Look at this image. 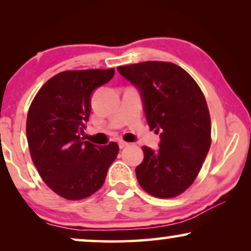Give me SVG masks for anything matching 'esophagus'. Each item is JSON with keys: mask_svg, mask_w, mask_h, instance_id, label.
<instances>
[{"mask_svg": "<svg viewBox=\"0 0 251 251\" xmlns=\"http://www.w3.org/2000/svg\"><path fill=\"white\" fill-rule=\"evenodd\" d=\"M130 144L129 143H126V142H125V140H120L119 142V146H120V149H125V147H126V146H129Z\"/></svg>", "mask_w": 251, "mask_h": 251, "instance_id": "1", "label": "esophagus"}]
</instances>
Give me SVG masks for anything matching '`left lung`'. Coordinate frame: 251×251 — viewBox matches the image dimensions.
Wrapping results in <instances>:
<instances>
[{
    "mask_svg": "<svg viewBox=\"0 0 251 251\" xmlns=\"http://www.w3.org/2000/svg\"><path fill=\"white\" fill-rule=\"evenodd\" d=\"M139 89L150 129L160 133V149L143 146L136 168L142 188L170 199L193 184L211 145L210 114L204 95L183 68L167 61H143L118 67Z\"/></svg>",
    "mask_w": 251,
    "mask_h": 251,
    "instance_id": "left-lung-1",
    "label": "left lung"
}]
</instances>
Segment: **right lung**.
I'll return each instance as SVG.
<instances>
[{
	"label": "right lung",
	"instance_id": "right-lung-1",
	"mask_svg": "<svg viewBox=\"0 0 251 251\" xmlns=\"http://www.w3.org/2000/svg\"><path fill=\"white\" fill-rule=\"evenodd\" d=\"M114 73V68L61 72L42 85L29 106L26 135L34 166L44 183L67 200L97 192L119 153L114 142L96 146L81 138L92 91Z\"/></svg>",
	"mask_w": 251,
	"mask_h": 251
}]
</instances>
